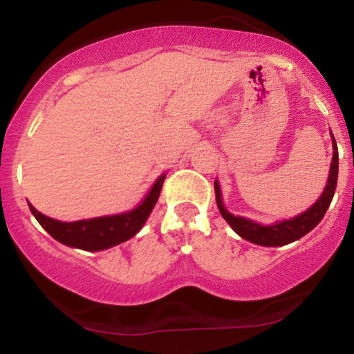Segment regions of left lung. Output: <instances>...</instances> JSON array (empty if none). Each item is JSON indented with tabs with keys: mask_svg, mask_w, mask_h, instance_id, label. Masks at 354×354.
Returning <instances> with one entry per match:
<instances>
[{
	"mask_svg": "<svg viewBox=\"0 0 354 354\" xmlns=\"http://www.w3.org/2000/svg\"><path fill=\"white\" fill-rule=\"evenodd\" d=\"M336 181H338V146H336L335 138H333V161L326 188H324L319 200L316 201L310 209L298 214V216L273 223V225L268 226L259 225V223L251 221V219L248 218L234 216V214H231L230 211L225 208L221 200V188H219L218 181H214V193H216V205L219 213H221V216L226 219V223L236 231L239 236L259 246H283L303 238L304 234L310 233L321 219H323L326 209L330 208L333 196H335Z\"/></svg>",
	"mask_w": 354,
	"mask_h": 354,
	"instance_id": "1",
	"label": "left lung"
}]
</instances>
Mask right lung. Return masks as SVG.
Wrapping results in <instances>:
<instances>
[{
	"mask_svg": "<svg viewBox=\"0 0 354 354\" xmlns=\"http://www.w3.org/2000/svg\"><path fill=\"white\" fill-rule=\"evenodd\" d=\"M166 174H161L146 198L141 201L140 206L128 213L113 214V216H101L91 219H81V221L63 223L50 216H44L39 213L31 203H28L33 216L38 219L39 225L43 226L48 233L51 234L56 241L71 248H80L84 251H101L108 248L120 245V243L128 241L143 228V225L151 213L158 198H160L161 188H163Z\"/></svg>",
	"mask_w": 354,
	"mask_h": 354,
	"instance_id": "right-lung-1",
	"label": "right lung"
}]
</instances>
